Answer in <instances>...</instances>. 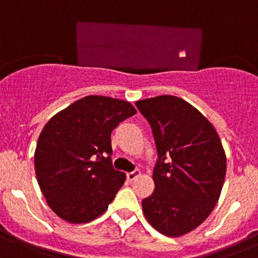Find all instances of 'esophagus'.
Returning a JSON list of instances; mask_svg holds the SVG:
<instances>
[{
    "instance_id": "34e87169",
    "label": "esophagus",
    "mask_w": 258,
    "mask_h": 258,
    "mask_svg": "<svg viewBox=\"0 0 258 258\" xmlns=\"http://www.w3.org/2000/svg\"><path fill=\"white\" fill-rule=\"evenodd\" d=\"M139 175H140V170H132V172L127 173L126 177H127V179L130 180V182H132V180H134L135 178L139 177Z\"/></svg>"
}]
</instances>
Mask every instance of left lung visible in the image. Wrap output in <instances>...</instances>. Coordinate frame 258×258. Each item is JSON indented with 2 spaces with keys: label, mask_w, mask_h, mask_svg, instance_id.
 <instances>
[{
  "label": "left lung",
  "mask_w": 258,
  "mask_h": 258,
  "mask_svg": "<svg viewBox=\"0 0 258 258\" xmlns=\"http://www.w3.org/2000/svg\"><path fill=\"white\" fill-rule=\"evenodd\" d=\"M153 130L155 189L143 200L149 223L168 237L191 232L218 202L227 158L213 124L186 100L159 95L135 103Z\"/></svg>",
  "instance_id": "8db88e82"
}]
</instances>
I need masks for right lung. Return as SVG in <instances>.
<instances>
[{"instance_id":"obj_1","label":"right lung","mask_w":258,"mask_h":258,"mask_svg":"<svg viewBox=\"0 0 258 258\" xmlns=\"http://www.w3.org/2000/svg\"><path fill=\"white\" fill-rule=\"evenodd\" d=\"M135 113L128 102L89 95L47 122L35 149V173L59 218L88 223L107 210L126 180L113 168L110 134Z\"/></svg>"}]
</instances>
